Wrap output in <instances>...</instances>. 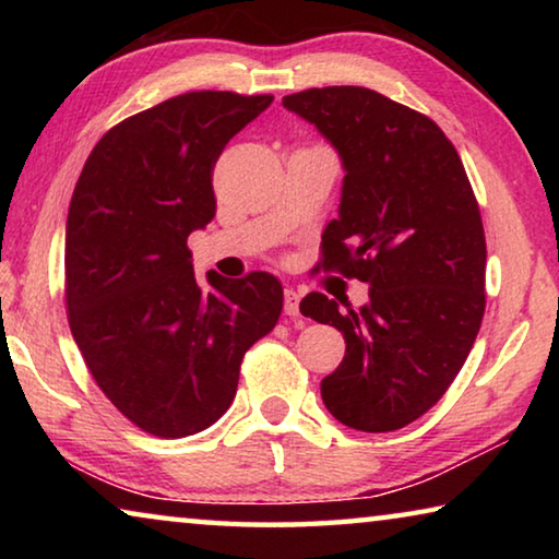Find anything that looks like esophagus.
Masks as SVG:
<instances>
[{"label":"esophagus","mask_w":559,"mask_h":559,"mask_svg":"<svg viewBox=\"0 0 559 559\" xmlns=\"http://www.w3.org/2000/svg\"><path fill=\"white\" fill-rule=\"evenodd\" d=\"M298 302H300V296L293 288H286L283 290V313L290 316V318H298L300 310H298Z\"/></svg>","instance_id":"esophagus-1"}]
</instances>
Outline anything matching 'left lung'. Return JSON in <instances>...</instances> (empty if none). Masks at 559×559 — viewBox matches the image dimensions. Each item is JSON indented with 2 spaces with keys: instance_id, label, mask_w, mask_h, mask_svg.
Returning a JSON list of instances; mask_svg holds the SVG:
<instances>
[{
  "instance_id": "1",
  "label": "left lung",
  "mask_w": 559,
  "mask_h": 559,
  "mask_svg": "<svg viewBox=\"0 0 559 559\" xmlns=\"http://www.w3.org/2000/svg\"><path fill=\"white\" fill-rule=\"evenodd\" d=\"M283 106L313 122L343 159V197L323 231L320 269L370 286L359 310L323 293L300 300L302 316L337 328L347 345L320 394L349 429H402L456 380L484 320L476 194L437 122L382 93L308 88Z\"/></svg>"
}]
</instances>
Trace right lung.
Instances as JSON below:
<instances>
[{"instance_id": "right-lung-1", "label": "right lung", "mask_w": 559, "mask_h": 559, "mask_svg": "<svg viewBox=\"0 0 559 559\" xmlns=\"http://www.w3.org/2000/svg\"><path fill=\"white\" fill-rule=\"evenodd\" d=\"M273 96L192 91L110 128L66 222V308L93 380L135 427L197 433L234 402L241 359L278 323L283 288L253 271L194 276L187 236L214 219L212 173Z\"/></svg>"}]
</instances>
